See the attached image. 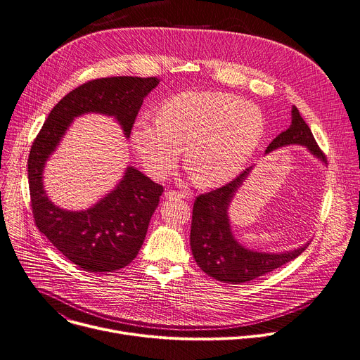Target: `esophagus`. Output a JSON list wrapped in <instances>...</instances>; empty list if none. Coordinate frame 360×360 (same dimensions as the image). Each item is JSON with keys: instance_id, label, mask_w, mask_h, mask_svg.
Returning a JSON list of instances; mask_svg holds the SVG:
<instances>
[{"instance_id": "obj_1", "label": "esophagus", "mask_w": 360, "mask_h": 360, "mask_svg": "<svg viewBox=\"0 0 360 360\" xmlns=\"http://www.w3.org/2000/svg\"><path fill=\"white\" fill-rule=\"evenodd\" d=\"M165 195H167V198H169V200H182V198L186 197L184 192H179V191H168Z\"/></svg>"}]
</instances>
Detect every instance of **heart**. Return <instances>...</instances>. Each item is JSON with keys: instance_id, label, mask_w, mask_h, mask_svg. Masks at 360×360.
<instances>
[{"instance_id": "obj_1", "label": "heart", "mask_w": 360, "mask_h": 360, "mask_svg": "<svg viewBox=\"0 0 360 360\" xmlns=\"http://www.w3.org/2000/svg\"><path fill=\"white\" fill-rule=\"evenodd\" d=\"M158 122L139 120L132 142L146 172L168 178L185 149V163L201 186H218L240 174L264 134L259 109L222 91H189L171 97Z\"/></svg>"}]
</instances>
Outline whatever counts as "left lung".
<instances>
[{"mask_svg":"<svg viewBox=\"0 0 360 360\" xmlns=\"http://www.w3.org/2000/svg\"><path fill=\"white\" fill-rule=\"evenodd\" d=\"M291 116V126L269 145L267 152L299 143L307 146L321 160H326L324 152L317 145L309 124L303 120L296 106H292ZM248 172L250 168L221 188L198 195L192 208L191 248L193 258L210 277L230 284L245 283L264 276L299 257L307 248L304 245L287 254H266L245 250L234 240L226 208Z\"/></svg>","mask_w":360,"mask_h":360,"instance_id":"1","label":"left lung"}]
</instances>
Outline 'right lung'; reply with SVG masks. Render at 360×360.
<instances>
[{
    "instance_id": "1",
    "label": "right lung",
    "mask_w": 360,
    "mask_h": 360,
    "mask_svg": "<svg viewBox=\"0 0 360 360\" xmlns=\"http://www.w3.org/2000/svg\"><path fill=\"white\" fill-rule=\"evenodd\" d=\"M158 77H103L89 80L53 108L28 155L31 211L39 230L73 264L91 273L126 267L138 255L146 237L163 186L129 167L116 189L93 208L82 212L53 205L43 189L41 175L49 155L56 149L68 126L87 112L115 116L126 138Z\"/></svg>"
}]
</instances>
